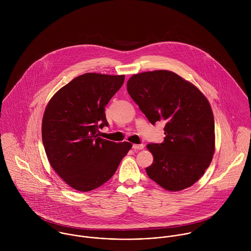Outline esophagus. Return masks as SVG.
Segmentation results:
<instances>
[{
    "mask_svg": "<svg viewBox=\"0 0 251 251\" xmlns=\"http://www.w3.org/2000/svg\"><path fill=\"white\" fill-rule=\"evenodd\" d=\"M143 148V144H134V145H132V149L133 150H142Z\"/></svg>",
    "mask_w": 251,
    "mask_h": 251,
    "instance_id": "34e87169",
    "label": "esophagus"
}]
</instances>
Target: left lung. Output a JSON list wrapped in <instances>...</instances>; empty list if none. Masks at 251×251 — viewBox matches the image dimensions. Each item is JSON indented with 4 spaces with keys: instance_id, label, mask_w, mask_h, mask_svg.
Masks as SVG:
<instances>
[{
    "instance_id": "8db88e82",
    "label": "left lung",
    "mask_w": 251,
    "mask_h": 251,
    "mask_svg": "<svg viewBox=\"0 0 251 251\" xmlns=\"http://www.w3.org/2000/svg\"><path fill=\"white\" fill-rule=\"evenodd\" d=\"M127 92L151 125L164 122V141L147 146L153 162L147 175L161 187L179 191L194 184L215 152V120L205 96L168 71L134 74Z\"/></svg>"
}]
</instances>
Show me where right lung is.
Listing matches in <instances>:
<instances>
[{
  "mask_svg": "<svg viewBox=\"0 0 251 251\" xmlns=\"http://www.w3.org/2000/svg\"><path fill=\"white\" fill-rule=\"evenodd\" d=\"M125 75L85 73L60 89L42 119V143L56 173L72 188L87 192L106 182L131 148L99 137L108 126L105 106Z\"/></svg>",
  "mask_w": 251,
  "mask_h": 251,
  "instance_id": "right-lung-1",
  "label": "right lung"
}]
</instances>
